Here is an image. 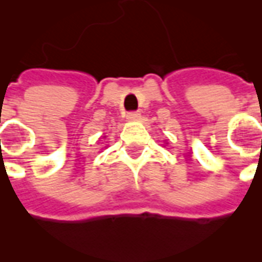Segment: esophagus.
Returning a JSON list of instances; mask_svg holds the SVG:
<instances>
[{
	"instance_id": "1",
	"label": "esophagus",
	"mask_w": 262,
	"mask_h": 262,
	"mask_svg": "<svg viewBox=\"0 0 262 262\" xmlns=\"http://www.w3.org/2000/svg\"><path fill=\"white\" fill-rule=\"evenodd\" d=\"M126 117L127 119H130V121H136V119L140 118V113L139 111H129Z\"/></svg>"
}]
</instances>
